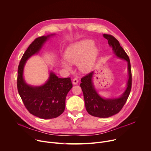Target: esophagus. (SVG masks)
<instances>
[{
	"instance_id": "34e87169",
	"label": "esophagus",
	"mask_w": 151,
	"mask_h": 151,
	"mask_svg": "<svg viewBox=\"0 0 151 151\" xmlns=\"http://www.w3.org/2000/svg\"><path fill=\"white\" fill-rule=\"evenodd\" d=\"M78 79H77V78H74V79H73V81H72V83H73V85H76V84H78Z\"/></svg>"
}]
</instances>
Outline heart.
I'll list each match as a JSON object with an SVG mask.
<instances>
[{"label":"heart","mask_w":151,"mask_h":151,"mask_svg":"<svg viewBox=\"0 0 151 151\" xmlns=\"http://www.w3.org/2000/svg\"><path fill=\"white\" fill-rule=\"evenodd\" d=\"M98 54V48L93 40L83 39L69 46L65 52V60L61 61L62 68L68 71L72 70V64H78L82 73L90 72L94 65Z\"/></svg>","instance_id":"b5f03b06"}]
</instances>
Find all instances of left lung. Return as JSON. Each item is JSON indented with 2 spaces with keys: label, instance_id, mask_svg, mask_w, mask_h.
Wrapping results in <instances>:
<instances>
[{
  "label": "left lung",
  "instance_id": "obj_1",
  "mask_svg": "<svg viewBox=\"0 0 151 151\" xmlns=\"http://www.w3.org/2000/svg\"><path fill=\"white\" fill-rule=\"evenodd\" d=\"M103 36L108 41L109 47L112 48L114 54L117 58L124 60L127 62L128 80L125 90L118 97H103L99 94L94 85V71L81 79L82 82L80 86L83 94L85 108L88 113L99 118H108L118 114L125 104L130 93L132 77L130 59L121 47L118 40L112 35L103 34Z\"/></svg>",
  "mask_w": 151,
  "mask_h": 151
}]
</instances>
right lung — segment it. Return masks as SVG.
<instances>
[{
    "mask_svg": "<svg viewBox=\"0 0 151 151\" xmlns=\"http://www.w3.org/2000/svg\"><path fill=\"white\" fill-rule=\"evenodd\" d=\"M55 34L36 38L23 54L18 68L17 88L18 93L29 112L42 119H52L64 111L66 98L72 88L70 78H59L50 71L47 81L40 85L27 83L24 77V69L27 61L37 54L45 42Z\"/></svg>",
    "mask_w": 151,
    "mask_h": 151,
    "instance_id": "add662e5",
    "label": "right lung"
}]
</instances>
